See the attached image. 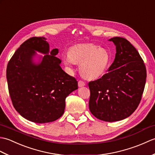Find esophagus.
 <instances>
[{"mask_svg": "<svg viewBox=\"0 0 155 155\" xmlns=\"http://www.w3.org/2000/svg\"><path fill=\"white\" fill-rule=\"evenodd\" d=\"M78 87H84V85H85V83L84 81H79L78 82Z\"/></svg>", "mask_w": 155, "mask_h": 155, "instance_id": "obj_1", "label": "esophagus"}]
</instances>
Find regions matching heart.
Wrapping results in <instances>:
<instances>
[{
  "instance_id": "1",
  "label": "heart",
  "mask_w": 155,
  "mask_h": 155,
  "mask_svg": "<svg viewBox=\"0 0 155 155\" xmlns=\"http://www.w3.org/2000/svg\"><path fill=\"white\" fill-rule=\"evenodd\" d=\"M110 61V54L106 49L92 43L72 47L63 57L64 64L69 68L72 69L74 64H80L81 74L87 79H94L103 74Z\"/></svg>"
}]
</instances>
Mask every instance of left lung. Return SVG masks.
Instances as JSON below:
<instances>
[{"label":"left lung","mask_w":155,"mask_h":155,"mask_svg":"<svg viewBox=\"0 0 155 155\" xmlns=\"http://www.w3.org/2000/svg\"><path fill=\"white\" fill-rule=\"evenodd\" d=\"M117 53L108 72L88 83L89 109L98 119L114 122L132 114L140 102L147 71L139 52L123 37H113Z\"/></svg>","instance_id":"1"}]
</instances>
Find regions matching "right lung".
<instances>
[{
	"label": "right lung",
	"instance_id": "right-lung-1",
	"mask_svg": "<svg viewBox=\"0 0 155 155\" xmlns=\"http://www.w3.org/2000/svg\"><path fill=\"white\" fill-rule=\"evenodd\" d=\"M45 37H32L20 46L9 61L6 79L16 110L36 123L54 121L63 114L65 99L78 88V82L61 68L57 48L49 51ZM35 51L45 54L35 64Z\"/></svg>",
	"mask_w": 155,
	"mask_h": 155
}]
</instances>
